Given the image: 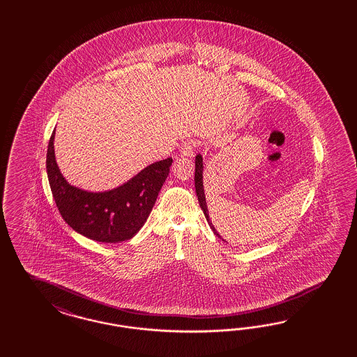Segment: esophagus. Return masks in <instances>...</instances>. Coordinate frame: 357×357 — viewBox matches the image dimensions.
<instances>
[{
	"label": "esophagus",
	"instance_id": "34e87169",
	"mask_svg": "<svg viewBox=\"0 0 357 357\" xmlns=\"http://www.w3.org/2000/svg\"><path fill=\"white\" fill-rule=\"evenodd\" d=\"M196 148H197V142L196 141H184L182 146H181V155H183V157H192Z\"/></svg>",
	"mask_w": 357,
	"mask_h": 357
}]
</instances>
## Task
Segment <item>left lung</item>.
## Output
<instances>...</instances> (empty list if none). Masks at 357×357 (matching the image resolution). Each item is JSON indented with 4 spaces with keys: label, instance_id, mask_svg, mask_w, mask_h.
Instances as JSON below:
<instances>
[{
    "label": "left lung",
    "instance_id": "left-lung-1",
    "mask_svg": "<svg viewBox=\"0 0 357 357\" xmlns=\"http://www.w3.org/2000/svg\"><path fill=\"white\" fill-rule=\"evenodd\" d=\"M195 188H196V195H197L199 204H200L203 212H204L206 221H208L211 229L213 230V233L218 236L216 229H215L212 221H211V217H209V213H208V208H206V195H204V187H203V158H202L200 154H197L196 158H195Z\"/></svg>",
    "mask_w": 357,
    "mask_h": 357
}]
</instances>
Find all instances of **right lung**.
Here are the masks:
<instances>
[{
  "mask_svg": "<svg viewBox=\"0 0 357 357\" xmlns=\"http://www.w3.org/2000/svg\"><path fill=\"white\" fill-rule=\"evenodd\" d=\"M54 130L47 151V174L54 203L65 222L98 242L116 243L133 237L151 212L173 163L166 158L145 167L118 188L93 194L68 183L54 160Z\"/></svg>",
  "mask_w": 357,
  "mask_h": 357,
  "instance_id": "right-lung-1",
  "label": "right lung"
}]
</instances>
